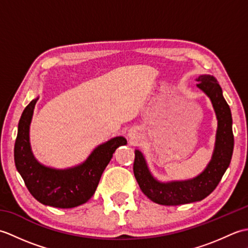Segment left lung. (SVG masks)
I'll list each match as a JSON object with an SVG mask.
<instances>
[{
	"label": "left lung",
	"instance_id": "obj_1",
	"mask_svg": "<svg viewBox=\"0 0 248 248\" xmlns=\"http://www.w3.org/2000/svg\"><path fill=\"white\" fill-rule=\"evenodd\" d=\"M196 81L197 87L211 100L217 118L214 151L205 170L197 177L188 180L160 182L151 175L143 154L135 150L133 171L136 181L141 192L159 204H184L200 202L209 196L217 186L232 156L234 144L232 117L229 105L223 96L222 88L213 76H199Z\"/></svg>",
	"mask_w": 248,
	"mask_h": 248
}]
</instances>
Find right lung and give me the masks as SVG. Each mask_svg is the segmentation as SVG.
<instances>
[{
  "instance_id": "1",
  "label": "right lung",
  "mask_w": 248,
  "mask_h": 248,
  "mask_svg": "<svg viewBox=\"0 0 248 248\" xmlns=\"http://www.w3.org/2000/svg\"><path fill=\"white\" fill-rule=\"evenodd\" d=\"M37 100H31L19 120L14 150L16 167L39 202L62 209L78 207L92 198L115 150L127 144V140L117 136L99 145L85 162L75 167L56 170L45 166L35 159L30 144V124Z\"/></svg>"
}]
</instances>
